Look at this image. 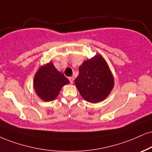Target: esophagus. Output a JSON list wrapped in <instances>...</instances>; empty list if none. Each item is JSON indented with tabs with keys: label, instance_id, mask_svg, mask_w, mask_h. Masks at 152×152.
Returning <instances> with one entry per match:
<instances>
[{
	"label": "esophagus",
	"instance_id": "34e87169",
	"mask_svg": "<svg viewBox=\"0 0 152 152\" xmlns=\"http://www.w3.org/2000/svg\"><path fill=\"white\" fill-rule=\"evenodd\" d=\"M69 81H70V83L72 84L73 83H74V78L73 77V76H71V77H69Z\"/></svg>",
	"mask_w": 152,
	"mask_h": 152
}]
</instances>
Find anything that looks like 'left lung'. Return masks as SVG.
<instances>
[{
    "instance_id": "left-lung-1",
    "label": "left lung",
    "mask_w": 152,
    "mask_h": 152,
    "mask_svg": "<svg viewBox=\"0 0 152 152\" xmlns=\"http://www.w3.org/2000/svg\"><path fill=\"white\" fill-rule=\"evenodd\" d=\"M74 82L84 100L97 103L109 96L114 88L115 79L107 61L97 54L80 66L79 75Z\"/></svg>"
}]
</instances>
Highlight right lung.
I'll return each instance as SVG.
<instances>
[{
    "instance_id": "right-lung-1",
    "label": "right lung",
    "mask_w": 152,
    "mask_h": 152,
    "mask_svg": "<svg viewBox=\"0 0 152 152\" xmlns=\"http://www.w3.org/2000/svg\"><path fill=\"white\" fill-rule=\"evenodd\" d=\"M69 81L55 68L52 62L41 66L34 77L33 87L36 94L44 101H52Z\"/></svg>"
}]
</instances>
